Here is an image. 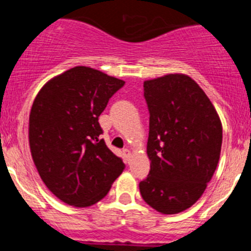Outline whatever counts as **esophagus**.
<instances>
[{
    "label": "esophagus",
    "mask_w": 251,
    "mask_h": 251,
    "mask_svg": "<svg viewBox=\"0 0 251 251\" xmlns=\"http://www.w3.org/2000/svg\"><path fill=\"white\" fill-rule=\"evenodd\" d=\"M123 155H124V157H125L126 161H128V160H130V157H131V151L128 150V149H124Z\"/></svg>",
    "instance_id": "obj_1"
}]
</instances>
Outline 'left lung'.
<instances>
[{
  "label": "left lung",
  "mask_w": 251,
  "mask_h": 251,
  "mask_svg": "<svg viewBox=\"0 0 251 251\" xmlns=\"http://www.w3.org/2000/svg\"><path fill=\"white\" fill-rule=\"evenodd\" d=\"M144 98L151 164L140 193L159 213H181L198 201L215 173L223 142L220 119L201 87L186 75L145 81Z\"/></svg>",
  "instance_id": "8db88e82"
}]
</instances>
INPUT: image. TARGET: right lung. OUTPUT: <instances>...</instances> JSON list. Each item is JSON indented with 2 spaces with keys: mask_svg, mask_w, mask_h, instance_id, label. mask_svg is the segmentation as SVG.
<instances>
[{
  "mask_svg": "<svg viewBox=\"0 0 251 251\" xmlns=\"http://www.w3.org/2000/svg\"><path fill=\"white\" fill-rule=\"evenodd\" d=\"M125 85L98 70L77 66L52 78L30 114L32 159L49 190L69 205L86 207L109 193L125 169L100 135L99 116Z\"/></svg>",
  "mask_w": 251,
  "mask_h": 251,
  "instance_id": "1",
  "label": "right lung"
}]
</instances>
